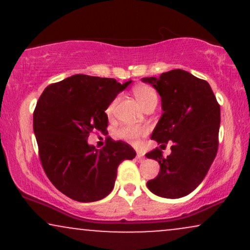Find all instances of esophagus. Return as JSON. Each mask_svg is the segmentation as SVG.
I'll return each instance as SVG.
<instances>
[{
	"label": "esophagus",
	"instance_id": "esophagus-1",
	"mask_svg": "<svg viewBox=\"0 0 250 250\" xmlns=\"http://www.w3.org/2000/svg\"><path fill=\"white\" fill-rule=\"evenodd\" d=\"M136 159L139 160V161H143V160H145V156H143V154H141V153H137Z\"/></svg>",
	"mask_w": 250,
	"mask_h": 250
}]
</instances>
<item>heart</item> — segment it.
Returning a JSON list of instances; mask_svg holds the SVG:
<instances>
[{
  "instance_id": "b5f03b06",
  "label": "heart",
  "mask_w": 250,
  "mask_h": 250,
  "mask_svg": "<svg viewBox=\"0 0 250 250\" xmlns=\"http://www.w3.org/2000/svg\"><path fill=\"white\" fill-rule=\"evenodd\" d=\"M131 90H133L135 99L137 100V102H139L143 108L147 107V105L150 104V103L157 102V93L151 85L141 83V84L134 85ZM115 104H116V100H114V101L108 105L107 109H105L107 115L110 116L111 114H113ZM116 134L117 136L121 137L123 140H125V141L135 143L139 141L143 135L147 134V128L143 127V125H122V127L117 130Z\"/></svg>"
}]
</instances>
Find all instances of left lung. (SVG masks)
Listing matches in <instances>:
<instances>
[{
    "label": "left lung",
    "mask_w": 250,
    "mask_h": 250,
    "mask_svg": "<svg viewBox=\"0 0 250 250\" xmlns=\"http://www.w3.org/2000/svg\"><path fill=\"white\" fill-rule=\"evenodd\" d=\"M159 91L163 114L151 139L173 141L165 159L161 149L147 154L160 163L149 190L167 199H179L194 190L207 175L219 148L220 104L205 80L186 70L174 69L157 77H143ZM165 146V145H161Z\"/></svg>",
    "instance_id": "1"
}]
</instances>
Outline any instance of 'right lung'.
<instances>
[{
    "label": "right lung",
    "mask_w": 250,
    "mask_h": 250,
    "mask_svg": "<svg viewBox=\"0 0 250 250\" xmlns=\"http://www.w3.org/2000/svg\"><path fill=\"white\" fill-rule=\"evenodd\" d=\"M77 75L51 83L34 110V133L44 173L61 193L79 202L105 197L115 185L117 167L133 160L128 143L107 137L105 146H89V134L107 131L105 109L130 83Z\"/></svg>",
    "instance_id": "1"
}]
</instances>
